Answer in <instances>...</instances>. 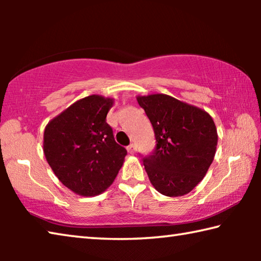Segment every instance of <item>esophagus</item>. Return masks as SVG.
Masks as SVG:
<instances>
[{"mask_svg": "<svg viewBox=\"0 0 261 261\" xmlns=\"http://www.w3.org/2000/svg\"><path fill=\"white\" fill-rule=\"evenodd\" d=\"M126 149H127V152H129L130 154H134V153L136 152V146H135V144H130L129 146L126 147Z\"/></svg>", "mask_w": 261, "mask_h": 261, "instance_id": "1", "label": "esophagus"}]
</instances>
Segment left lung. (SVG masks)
Instances as JSON below:
<instances>
[{
  "label": "left lung",
  "mask_w": 261,
  "mask_h": 261,
  "mask_svg": "<svg viewBox=\"0 0 261 261\" xmlns=\"http://www.w3.org/2000/svg\"><path fill=\"white\" fill-rule=\"evenodd\" d=\"M151 121L155 148L143 162L156 191L168 197L189 193L204 178L218 145L213 118L205 110L166 94L138 96Z\"/></svg>",
  "instance_id": "8db88e82"
}]
</instances>
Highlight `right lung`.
<instances>
[{
  "mask_svg": "<svg viewBox=\"0 0 261 261\" xmlns=\"http://www.w3.org/2000/svg\"><path fill=\"white\" fill-rule=\"evenodd\" d=\"M113 99L90 95L48 123L43 153L62 183L81 196H96L110 187L126 149L114 139L106 117Z\"/></svg>",
  "mask_w": 261,
  "mask_h": 261,
  "instance_id": "obj_1",
  "label": "right lung"
}]
</instances>
